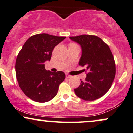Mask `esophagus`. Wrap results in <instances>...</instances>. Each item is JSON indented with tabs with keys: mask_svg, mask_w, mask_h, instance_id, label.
<instances>
[{
	"mask_svg": "<svg viewBox=\"0 0 133 133\" xmlns=\"http://www.w3.org/2000/svg\"><path fill=\"white\" fill-rule=\"evenodd\" d=\"M65 76H66L67 78H71V76L69 75V74H67L66 75H65Z\"/></svg>",
	"mask_w": 133,
	"mask_h": 133,
	"instance_id": "esophagus-1",
	"label": "esophagus"
}]
</instances>
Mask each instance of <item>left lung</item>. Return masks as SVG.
Returning a JSON list of instances; mask_svg holds the SVG:
<instances>
[{
    "mask_svg": "<svg viewBox=\"0 0 133 133\" xmlns=\"http://www.w3.org/2000/svg\"><path fill=\"white\" fill-rule=\"evenodd\" d=\"M80 44L82 55L79 64L88 71L86 81H81L75 94L82 99L94 101L109 91L116 74L113 55L109 46L101 38L92 35L70 37Z\"/></svg>",
    "mask_w": 133,
    "mask_h": 133,
    "instance_id": "left-lung-1",
    "label": "left lung"
}]
</instances>
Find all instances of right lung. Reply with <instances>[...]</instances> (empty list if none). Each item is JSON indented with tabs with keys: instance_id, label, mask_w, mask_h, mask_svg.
<instances>
[{
	"instance_id": "obj_1",
	"label": "right lung",
	"mask_w": 133,
	"mask_h": 133,
	"mask_svg": "<svg viewBox=\"0 0 133 133\" xmlns=\"http://www.w3.org/2000/svg\"><path fill=\"white\" fill-rule=\"evenodd\" d=\"M65 37L39 34L29 38L17 57L16 73L19 87L30 99L39 103L49 101L57 94L65 78L62 71L52 72L45 69L55 46Z\"/></svg>"
}]
</instances>
